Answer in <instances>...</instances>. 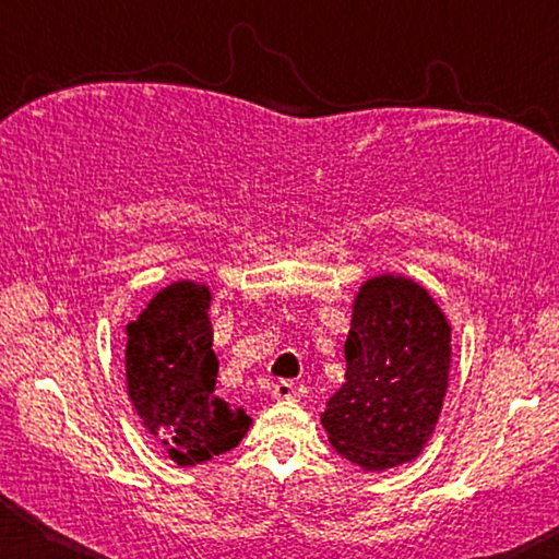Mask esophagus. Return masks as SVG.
Segmentation results:
<instances>
[{"label": "esophagus", "mask_w": 559, "mask_h": 559, "mask_svg": "<svg viewBox=\"0 0 559 559\" xmlns=\"http://www.w3.org/2000/svg\"><path fill=\"white\" fill-rule=\"evenodd\" d=\"M273 396H276L278 402L293 400V396H296V386H293V382H288V380H281V382H276V386H273Z\"/></svg>", "instance_id": "34e87169"}]
</instances>
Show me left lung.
Here are the masks:
<instances>
[{
	"mask_svg": "<svg viewBox=\"0 0 559 559\" xmlns=\"http://www.w3.org/2000/svg\"><path fill=\"white\" fill-rule=\"evenodd\" d=\"M345 362V382L320 419L333 449L370 473L414 461L449 390L447 313L414 278L370 276L355 293Z\"/></svg>",
	"mask_w": 559,
	"mask_h": 559,
	"instance_id": "1",
	"label": "left lung"
}]
</instances>
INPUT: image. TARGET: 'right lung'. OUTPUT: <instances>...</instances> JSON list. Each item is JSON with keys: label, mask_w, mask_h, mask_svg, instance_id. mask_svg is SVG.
<instances>
[{"label": "right lung", "mask_w": 559, "mask_h": 559, "mask_svg": "<svg viewBox=\"0 0 559 559\" xmlns=\"http://www.w3.org/2000/svg\"><path fill=\"white\" fill-rule=\"evenodd\" d=\"M212 290L175 281L128 325L126 382L132 409L177 466H197L239 447L251 427L241 406L216 396Z\"/></svg>", "instance_id": "add662e5"}]
</instances>
